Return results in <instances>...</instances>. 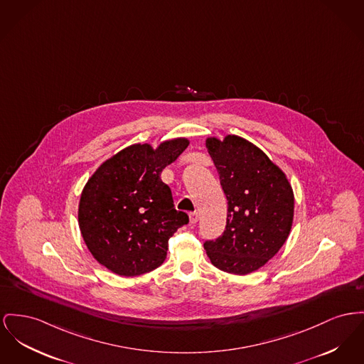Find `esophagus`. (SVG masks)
<instances>
[{"label":"esophagus","mask_w":364,"mask_h":364,"mask_svg":"<svg viewBox=\"0 0 364 364\" xmlns=\"http://www.w3.org/2000/svg\"><path fill=\"white\" fill-rule=\"evenodd\" d=\"M198 220H199V214L196 213V212L190 214V223H191V224H196Z\"/></svg>","instance_id":"1"}]
</instances>
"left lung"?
Instances as JSON below:
<instances>
[{
	"instance_id": "8db88e82",
	"label": "left lung",
	"mask_w": 364,
	"mask_h": 364,
	"mask_svg": "<svg viewBox=\"0 0 364 364\" xmlns=\"http://www.w3.org/2000/svg\"><path fill=\"white\" fill-rule=\"evenodd\" d=\"M206 149L228 200L224 234L205 243L215 268L247 275L264 267L287 240L294 193L284 171L249 140L208 137Z\"/></svg>"
}]
</instances>
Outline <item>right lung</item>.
Returning a JSON list of instances; mask_svg holds the SVG:
<instances>
[{
	"mask_svg": "<svg viewBox=\"0 0 364 364\" xmlns=\"http://www.w3.org/2000/svg\"><path fill=\"white\" fill-rule=\"evenodd\" d=\"M190 144L187 137L156 149L136 143L106 159L89 177L78 225L93 258L119 277H137L166 258L168 240L188 215L177 212L161 173Z\"/></svg>",
	"mask_w": 364,
	"mask_h": 364,
	"instance_id": "1",
	"label": "right lung"
}]
</instances>
